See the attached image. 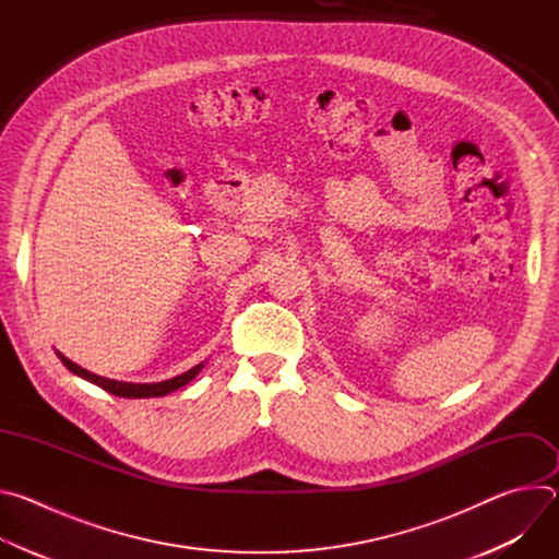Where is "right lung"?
I'll return each instance as SVG.
<instances>
[{"instance_id":"1","label":"right lung","mask_w":559,"mask_h":559,"mask_svg":"<svg viewBox=\"0 0 559 559\" xmlns=\"http://www.w3.org/2000/svg\"><path fill=\"white\" fill-rule=\"evenodd\" d=\"M57 356H59V360L63 362V367H66L68 371H72L74 376H82L84 380H88V382H93V384H97V386H102V389H106L108 393H115V395H119V397H158V395H168V393L181 389L183 384H188V382H190L192 378H197L199 371L203 369V362H201V365L188 369L186 373H179V376H175V378H170V380H162V382H121V380L104 378V376H97V373H93V371H88V369H82V367L74 365L72 360H68V358H66L63 354H59V352H57Z\"/></svg>"}]
</instances>
